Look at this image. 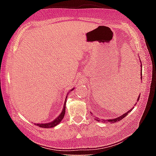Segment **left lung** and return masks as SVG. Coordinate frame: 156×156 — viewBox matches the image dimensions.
I'll list each match as a JSON object with an SVG mask.
<instances>
[{
	"label": "left lung",
	"instance_id": "8db88e82",
	"mask_svg": "<svg viewBox=\"0 0 156 156\" xmlns=\"http://www.w3.org/2000/svg\"><path fill=\"white\" fill-rule=\"evenodd\" d=\"M140 60V81H142V62H141V61H140V60ZM140 94H139V96H138V98H137V100L136 101H139V98H140ZM136 101V102H137ZM136 104V103H135V105H135ZM134 108V107H133V108H131V109L129 111H127V112H126V113H124V114H123L122 115H121L120 116H119L118 118H115V119H108V120H105V119H101V120H100V119H99L98 118H95V120H97L98 122H105V123L106 124V123H108V122H110V123H116V122H119L120 120H121L122 119H123L125 117V116H126L127 115H128V113L129 112H130L132 110H133V108Z\"/></svg>",
	"mask_w": 156,
	"mask_h": 156
}]
</instances>
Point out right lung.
Returning a JSON list of instances; mask_svg holds the SVG:
<instances>
[{"mask_svg": "<svg viewBox=\"0 0 156 156\" xmlns=\"http://www.w3.org/2000/svg\"><path fill=\"white\" fill-rule=\"evenodd\" d=\"M74 88H73L72 90H70V91H72ZM69 92L67 94V96H66V97L65 101H64V104L63 108H62V112H60V114L58 115V116L56 117L54 120H53V121L51 122H48V123H44V124H35L34 123V124H35L36 126H39L40 127H43V128H51V127H55L56 126H57L58 124H60V122L62 121V119H64V115H65V112H66V101H67L66 98L68 97V94L69 93Z\"/></svg>", "mask_w": 156, "mask_h": 156, "instance_id": "1", "label": "right lung"}]
</instances>
